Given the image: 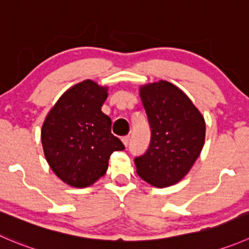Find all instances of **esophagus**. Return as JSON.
I'll return each mask as SVG.
<instances>
[{
  "label": "esophagus",
  "mask_w": 249,
  "mask_h": 249,
  "mask_svg": "<svg viewBox=\"0 0 249 249\" xmlns=\"http://www.w3.org/2000/svg\"><path fill=\"white\" fill-rule=\"evenodd\" d=\"M122 142L124 143V146L126 147L127 143H129V136H123L122 137Z\"/></svg>",
  "instance_id": "34e87169"
}]
</instances>
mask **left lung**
Masks as SVG:
<instances>
[{
  "instance_id": "1",
  "label": "left lung",
  "mask_w": 249,
  "mask_h": 249,
  "mask_svg": "<svg viewBox=\"0 0 249 249\" xmlns=\"http://www.w3.org/2000/svg\"><path fill=\"white\" fill-rule=\"evenodd\" d=\"M140 97L151 125V144L135 158L142 180L168 187L182 180L201 154L206 122L182 90L165 80L140 86Z\"/></svg>"
}]
</instances>
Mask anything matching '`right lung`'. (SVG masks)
I'll return each mask as SVG.
<instances>
[{
	"label": "right lung",
	"mask_w": 249,
	"mask_h": 249,
	"mask_svg": "<svg viewBox=\"0 0 249 249\" xmlns=\"http://www.w3.org/2000/svg\"><path fill=\"white\" fill-rule=\"evenodd\" d=\"M107 97L108 86L88 79L68 89L46 115L41 129L46 160L71 187L95 183L107 171L110 154L124 149L101 110Z\"/></svg>",
	"instance_id": "right-lung-1"
}]
</instances>
